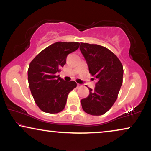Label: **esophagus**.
I'll return each mask as SVG.
<instances>
[{
  "label": "esophagus",
  "instance_id": "34e87169",
  "mask_svg": "<svg viewBox=\"0 0 151 151\" xmlns=\"http://www.w3.org/2000/svg\"><path fill=\"white\" fill-rule=\"evenodd\" d=\"M77 86H78V87H80V86H82V85L80 84H77Z\"/></svg>",
  "mask_w": 151,
  "mask_h": 151
}]
</instances>
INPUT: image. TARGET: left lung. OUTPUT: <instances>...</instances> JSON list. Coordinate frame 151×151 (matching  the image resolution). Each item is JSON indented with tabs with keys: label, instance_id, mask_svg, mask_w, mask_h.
<instances>
[{
	"label": "left lung",
	"instance_id": "left-lung-1",
	"mask_svg": "<svg viewBox=\"0 0 151 151\" xmlns=\"http://www.w3.org/2000/svg\"><path fill=\"white\" fill-rule=\"evenodd\" d=\"M80 49L89 73L98 81L93 91L89 88L88 96L81 100L82 107L88 114L102 115L117 100L122 84L123 66L118 58L104 47L80 42Z\"/></svg>",
	"mask_w": 151,
	"mask_h": 151
}]
</instances>
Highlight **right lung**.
I'll use <instances>...</instances> for the list:
<instances>
[{"label": "right lung", "mask_w": 151, "mask_h": 151, "mask_svg": "<svg viewBox=\"0 0 151 151\" xmlns=\"http://www.w3.org/2000/svg\"><path fill=\"white\" fill-rule=\"evenodd\" d=\"M79 42H57L40 51L29 66V86L41 111L57 113L65 109L69 92L77 86L57 76L66 64L67 56L79 48Z\"/></svg>", "instance_id": "obj_1"}]
</instances>
